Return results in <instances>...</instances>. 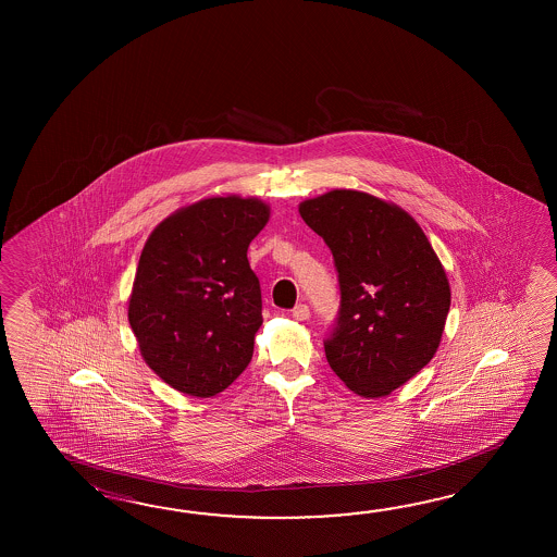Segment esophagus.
I'll return each mask as SVG.
<instances>
[{
  "label": "esophagus",
  "mask_w": 557,
  "mask_h": 557,
  "mask_svg": "<svg viewBox=\"0 0 557 557\" xmlns=\"http://www.w3.org/2000/svg\"><path fill=\"white\" fill-rule=\"evenodd\" d=\"M293 317L296 320H307L310 317V308L305 302H298L295 308H293Z\"/></svg>",
  "instance_id": "obj_1"
}]
</instances>
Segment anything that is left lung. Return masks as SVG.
Wrapping results in <instances>:
<instances>
[{"mask_svg":"<svg viewBox=\"0 0 557 557\" xmlns=\"http://www.w3.org/2000/svg\"><path fill=\"white\" fill-rule=\"evenodd\" d=\"M302 221L331 249L341 307L324 341L326 360L364 398L386 396L438 350L450 284L410 214L360 190L300 202Z\"/></svg>","mask_w":557,"mask_h":557,"instance_id":"8db88e82","label":"left lung"}]
</instances>
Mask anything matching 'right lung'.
I'll list each match as a JSON object with an SVG mask.
<instances>
[{
	"label": "right lung",
	"instance_id": "add662e5",
	"mask_svg": "<svg viewBox=\"0 0 557 557\" xmlns=\"http://www.w3.org/2000/svg\"><path fill=\"white\" fill-rule=\"evenodd\" d=\"M267 221L259 199L211 197L147 238L129 324L145 362L175 391L209 398L249 367L262 298L247 249Z\"/></svg>",
	"mask_w": 557,
	"mask_h": 557
}]
</instances>
